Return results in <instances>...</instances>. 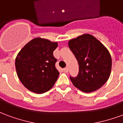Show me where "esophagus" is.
<instances>
[{
  "mask_svg": "<svg viewBox=\"0 0 123 123\" xmlns=\"http://www.w3.org/2000/svg\"><path fill=\"white\" fill-rule=\"evenodd\" d=\"M63 70H64V72H65V73H67V72H68V68L67 67H66V68H64V69H63Z\"/></svg>",
  "mask_w": 123,
  "mask_h": 123,
  "instance_id": "1",
  "label": "esophagus"
}]
</instances>
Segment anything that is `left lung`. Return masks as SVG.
Masks as SVG:
<instances>
[{
  "label": "left lung",
  "mask_w": 123,
  "mask_h": 123,
  "mask_svg": "<svg viewBox=\"0 0 123 123\" xmlns=\"http://www.w3.org/2000/svg\"><path fill=\"white\" fill-rule=\"evenodd\" d=\"M79 64V74L70 77L73 85L83 92L98 90L110 76L112 59L108 49L93 35L86 33L68 41Z\"/></svg>",
  "instance_id": "left-lung-1"
}]
</instances>
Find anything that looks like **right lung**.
Wrapping results in <instances>:
<instances>
[{"label":"right lung","instance_id":"right-lung-1","mask_svg":"<svg viewBox=\"0 0 123 123\" xmlns=\"http://www.w3.org/2000/svg\"><path fill=\"white\" fill-rule=\"evenodd\" d=\"M58 43L37 37L29 41L18 53L15 67L18 77L28 90L35 93L50 90L58 79L53 51Z\"/></svg>","mask_w":123,"mask_h":123}]
</instances>
